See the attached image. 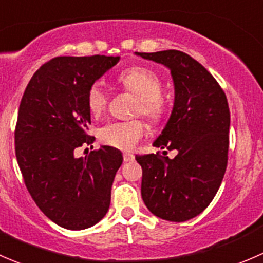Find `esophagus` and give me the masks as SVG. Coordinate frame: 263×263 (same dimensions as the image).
<instances>
[{
	"mask_svg": "<svg viewBox=\"0 0 263 263\" xmlns=\"http://www.w3.org/2000/svg\"><path fill=\"white\" fill-rule=\"evenodd\" d=\"M123 158H124V161H125V162H132V161H134V154L124 153Z\"/></svg>",
	"mask_w": 263,
	"mask_h": 263,
	"instance_id": "1",
	"label": "esophagus"
}]
</instances>
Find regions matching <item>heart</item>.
<instances>
[{
  "mask_svg": "<svg viewBox=\"0 0 263 263\" xmlns=\"http://www.w3.org/2000/svg\"><path fill=\"white\" fill-rule=\"evenodd\" d=\"M116 82L124 90L138 97L134 114H142L151 123H158L166 112V104L161 97L162 83L158 76L144 67H132L118 76ZM107 95L99 83H93L87 92V106L92 115H100L107 106ZM144 134L142 120L110 121L97 132L100 142L118 149L129 151Z\"/></svg>",
  "mask_w": 263,
  "mask_h": 263,
  "instance_id": "b5f03b06",
  "label": "heart"
}]
</instances>
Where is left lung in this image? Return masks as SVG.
<instances>
[{
    "instance_id": "8db88e82",
    "label": "left lung",
    "mask_w": 263,
    "mask_h": 263,
    "mask_svg": "<svg viewBox=\"0 0 263 263\" xmlns=\"http://www.w3.org/2000/svg\"><path fill=\"white\" fill-rule=\"evenodd\" d=\"M135 54L166 66L175 85L171 116L153 145L177 154L172 159L158 153L135 156L143 170V201L158 218L186 221L206 209L226 173L231 126L227 96L183 51Z\"/></svg>"
}]
</instances>
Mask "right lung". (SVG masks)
<instances>
[{"mask_svg":"<svg viewBox=\"0 0 263 263\" xmlns=\"http://www.w3.org/2000/svg\"><path fill=\"white\" fill-rule=\"evenodd\" d=\"M119 57H57L26 86L15 129V152L24 182L51 221L71 231L99 223L110 206L111 186L123 154L102 145L85 158L74 149L90 145L88 88Z\"/></svg>","mask_w":263,"mask_h":263,"instance_id":"obj_1","label":"right lung"}]
</instances>
